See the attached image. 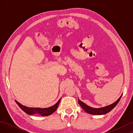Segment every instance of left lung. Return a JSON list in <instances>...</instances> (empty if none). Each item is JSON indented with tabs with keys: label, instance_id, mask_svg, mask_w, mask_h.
<instances>
[{
	"label": "left lung",
	"instance_id": "8db88e82",
	"mask_svg": "<svg viewBox=\"0 0 133 133\" xmlns=\"http://www.w3.org/2000/svg\"><path fill=\"white\" fill-rule=\"evenodd\" d=\"M122 95L123 94H122V95L120 96V98L116 100V102L110 104V105H109L108 106H105L102 108H92V107L88 106L86 104L82 102L79 99H78V102L80 107H81L83 109V110H85L87 113L92 114V115H103V114H105L108 113V112L110 111L112 109L117 105L118 103L120 101V99H121Z\"/></svg>",
	"mask_w": 133,
	"mask_h": 133
}]
</instances>
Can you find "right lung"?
Listing matches in <instances>:
<instances>
[{"instance_id":"add662e5","label":"right lung","mask_w":133,"mask_h":133,"mask_svg":"<svg viewBox=\"0 0 133 133\" xmlns=\"http://www.w3.org/2000/svg\"><path fill=\"white\" fill-rule=\"evenodd\" d=\"M60 98L58 102L54 104V105L51 106L49 108H31V107H28L25 105H22V104L19 103L17 100H15V102H16L18 106L20 107L22 110L24 111L25 113L28 115H33L34 114H38L41 115L42 116H48L52 114L55 111L57 110L58 108L59 103L60 102Z\"/></svg>"}]
</instances>
